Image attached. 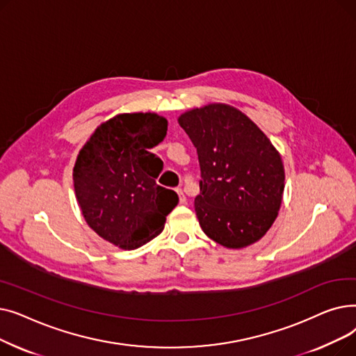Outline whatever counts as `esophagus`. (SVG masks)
I'll return each mask as SVG.
<instances>
[{"instance_id":"obj_1","label":"esophagus","mask_w":356,"mask_h":356,"mask_svg":"<svg viewBox=\"0 0 356 356\" xmlns=\"http://www.w3.org/2000/svg\"><path fill=\"white\" fill-rule=\"evenodd\" d=\"M176 192H177V195H179V199H180V203H186V196H184V192L179 188V189H176Z\"/></svg>"}]
</instances>
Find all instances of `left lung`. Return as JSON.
Instances as JSON below:
<instances>
[{
	"label": "left lung",
	"mask_w": 356,
	"mask_h": 356,
	"mask_svg": "<svg viewBox=\"0 0 356 356\" xmlns=\"http://www.w3.org/2000/svg\"><path fill=\"white\" fill-rule=\"evenodd\" d=\"M179 124L197 152L202 179L195 211L200 228L227 248L254 244L282 207V157L263 131L229 105L188 111Z\"/></svg>",
	"instance_id": "obj_1"
}]
</instances>
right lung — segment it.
<instances>
[{"mask_svg":"<svg viewBox=\"0 0 356 356\" xmlns=\"http://www.w3.org/2000/svg\"><path fill=\"white\" fill-rule=\"evenodd\" d=\"M167 134L157 114H121L104 122L79 152L74 192L88 225L111 244L136 250L156 238L179 203L156 179L163 161L148 148Z\"/></svg>","mask_w":356,"mask_h":356,"instance_id":"obj_1","label":"right lung"}]
</instances>
